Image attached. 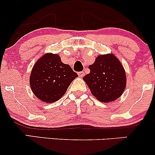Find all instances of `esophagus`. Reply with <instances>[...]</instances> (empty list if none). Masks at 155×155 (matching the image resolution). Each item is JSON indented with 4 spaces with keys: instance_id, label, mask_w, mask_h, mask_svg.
<instances>
[{
    "instance_id": "obj_1",
    "label": "esophagus",
    "mask_w": 155,
    "mask_h": 155,
    "mask_svg": "<svg viewBox=\"0 0 155 155\" xmlns=\"http://www.w3.org/2000/svg\"><path fill=\"white\" fill-rule=\"evenodd\" d=\"M78 75H79V76H80V77H83V76H84V73L83 71L79 72L78 73Z\"/></svg>"
}]
</instances>
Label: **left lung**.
Segmentation results:
<instances>
[{
    "mask_svg": "<svg viewBox=\"0 0 155 155\" xmlns=\"http://www.w3.org/2000/svg\"><path fill=\"white\" fill-rule=\"evenodd\" d=\"M90 72L83 77L90 91L101 102L114 101L126 87L125 71L114 54H100L89 65Z\"/></svg>",
    "mask_w": 155,
    "mask_h": 155,
    "instance_id": "8db88e82",
    "label": "left lung"
}]
</instances>
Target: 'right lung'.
I'll list each match as a JSON object with an SVG mask.
<instances>
[{
	"label": "right lung",
	"instance_id": "add662e5",
	"mask_svg": "<svg viewBox=\"0 0 155 155\" xmlns=\"http://www.w3.org/2000/svg\"><path fill=\"white\" fill-rule=\"evenodd\" d=\"M77 76L70 65L61 61L60 55L47 53L33 65L30 76V86L37 98L50 104L63 97Z\"/></svg>",
	"mask_w": 155,
	"mask_h": 155
}]
</instances>
